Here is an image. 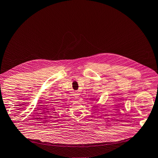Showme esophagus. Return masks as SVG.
I'll return each instance as SVG.
<instances>
[{"mask_svg": "<svg viewBox=\"0 0 158 158\" xmlns=\"http://www.w3.org/2000/svg\"><path fill=\"white\" fill-rule=\"evenodd\" d=\"M74 95L75 96H76V97L77 98V97H78V92H77V91H76V92H74Z\"/></svg>", "mask_w": 158, "mask_h": 158, "instance_id": "34e87169", "label": "esophagus"}]
</instances>
